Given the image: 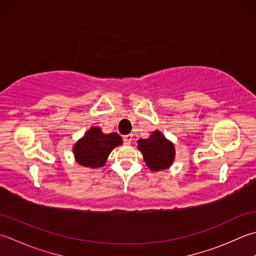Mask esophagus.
<instances>
[{
    "label": "esophagus",
    "mask_w": 256,
    "mask_h": 256,
    "mask_svg": "<svg viewBox=\"0 0 256 256\" xmlns=\"http://www.w3.org/2000/svg\"><path fill=\"white\" fill-rule=\"evenodd\" d=\"M122 139H124V144H129L130 142H132V134H124V137H122Z\"/></svg>",
    "instance_id": "34e87169"
}]
</instances>
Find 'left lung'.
<instances>
[{
	"label": "left lung",
	"instance_id": "8db88e82",
	"mask_svg": "<svg viewBox=\"0 0 256 256\" xmlns=\"http://www.w3.org/2000/svg\"><path fill=\"white\" fill-rule=\"evenodd\" d=\"M138 149L152 171L164 170L174 162V146L159 132H154L148 139L138 140Z\"/></svg>",
	"mask_w": 256,
	"mask_h": 256
}]
</instances>
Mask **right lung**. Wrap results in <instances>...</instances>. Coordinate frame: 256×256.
Listing matches in <instances>:
<instances>
[{
	"label": "right lung",
	"mask_w": 256,
	"mask_h": 256,
	"mask_svg": "<svg viewBox=\"0 0 256 256\" xmlns=\"http://www.w3.org/2000/svg\"><path fill=\"white\" fill-rule=\"evenodd\" d=\"M122 144V137L116 132L102 134L100 128L92 127L74 147L76 161L90 168H99L105 164L112 150Z\"/></svg>",
	"instance_id": "add662e5"
}]
</instances>
